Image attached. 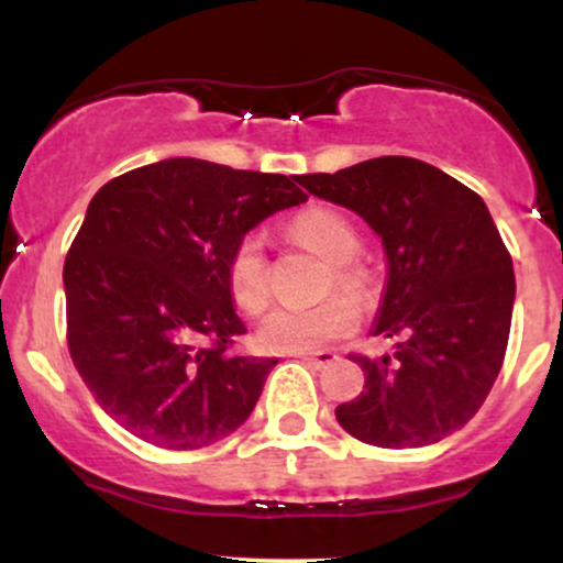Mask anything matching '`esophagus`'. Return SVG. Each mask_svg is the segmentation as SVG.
I'll use <instances>...</instances> for the list:
<instances>
[{
	"label": "esophagus",
	"mask_w": 563,
	"mask_h": 563,
	"mask_svg": "<svg viewBox=\"0 0 563 563\" xmlns=\"http://www.w3.org/2000/svg\"><path fill=\"white\" fill-rule=\"evenodd\" d=\"M301 363H307L309 367H325L331 365L335 360V352H328V349H322V352H312V354H299Z\"/></svg>",
	"instance_id": "esophagus-1"
}]
</instances>
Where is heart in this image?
<instances>
[{"mask_svg":"<svg viewBox=\"0 0 563 563\" xmlns=\"http://www.w3.org/2000/svg\"><path fill=\"white\" fill-rule=\"evenodd\" d=\"M288 232L296 241L312 249L333 264V283L344 290L357 288V273L349 269V260L360 251V235L344 217L331 209H307L290 219ZM230 288L238 307L249 314H260L269 301L267 256L260 235H245L230 256ZM357 322V312L344 299H328L314 307H275L262 320L260 346L275 354L314 352L349 333Z\"/></svg>","mask_w":563,"mask_h":563,"instance_id":"b5f03b06","label":"heart"}]
</instances>
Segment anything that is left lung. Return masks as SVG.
<instances>
[{"label": "left lung", "mask_w": 563, "mask_h": 563, "mask_svg": "<svg viewBox=\"0 0 563 563\" xmlns=\"http://www.w3.org/2000/svg\"><path fill=\"white\" fill-rule=\"evenodd\" d=\"M299 185L363 217L386 254L371 333L394 346L357 357L365 391L335 407L341 429L389 450L442 442L484 405L508 346L514 262L487 203L407 156L303 174Z\"/></svg>", "instance_id": "obj_1"}]
</instances>
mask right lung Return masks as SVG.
<instances>
[{
  "label": "right lung",
  "mask_w": 563,
  "mask_h": 563,
  "mask_svg": "<svg viewBox=\"0 0 563 563\" xmlns=\"http://www.w3.org/2000/svg\"><path fill=\"white\" fill-rule=\"evenodd\" d=\"M303 200L299 177L200 158L140 166L95 192L63 267L68 349L129 434L198 450L245 423L277 360L228 352L245 333L230 256Z\"/></svg>",
  "instance_id": "add662e5"
}]
</instances>
